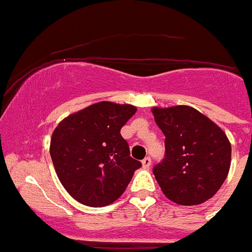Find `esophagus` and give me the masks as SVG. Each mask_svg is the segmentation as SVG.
<instances>
[{
	"mask_svg": "<svg viewBox=\"0 0 252 252\" xmlns=\"http://www.w3.org/2000/svg\"><path fill=\"white\" fill-rule=\"evenodd\" d=\"M151 164H152V161H151V158H143L142 161V165H143V168H146L148 169L151 166Z\"/></svg>",
	"mask_w": 252,
	"mask_h": 252,
	"instance_id": "obj_1",
	"label": "esophagus"
}]
</instances>
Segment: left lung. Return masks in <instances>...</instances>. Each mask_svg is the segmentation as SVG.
Segmentation results:
<instances>
[{
	"mask_svg": "<svg viewBox=\"0 0 252 252\" xmlns=\"http://www.w3.org/2000/svg\"><path fill=\"white\" fill-rule=\"evenodd\" d=\"M165 135V158L155 165L164 195L181 206L202 204L228 177L231 146L215 122L187 105L152 108Z\"/></svg>",
	"mask_w": 252,
	"mask_h": 252,
	"instance_id": "8db88e82",
	"label": "left lung"
}]
</instances>
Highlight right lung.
Instances as JSON below:
<instances>
[{"instance_id":"1","label":"right lung","mask_w":252,"mask_h":252,"mask_svg":"<svg viewBox=\"0 0 252 252\" xmlns=\"http://www.w3.org/2000/svg\"><path fill=\"white\" fill-rule=\"evenodd\" d=\"M135 112L130 104L100 101L70 114L54 128L49 151L58 180L84 206L113 203L142 166L121 135Z\"/></svg>"}]
</instances>
